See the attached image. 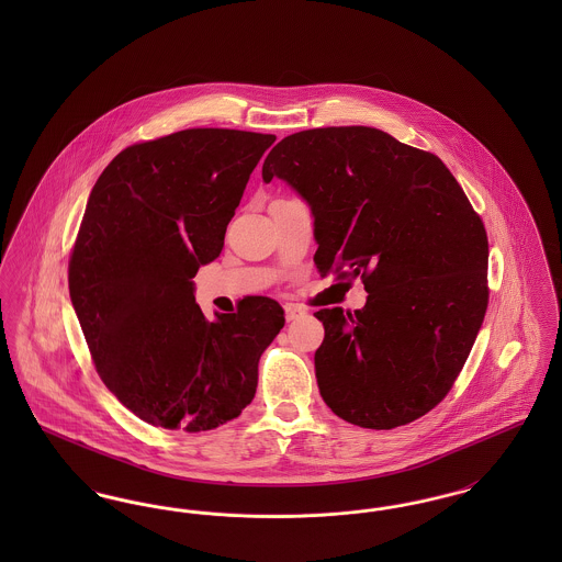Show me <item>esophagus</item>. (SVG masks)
Listing matches in <instances>:
<instances>
[{
  "label": "esophagus",
  "mask_w": 562,
  "mask_h": 562,
  "mask_svg": "<svg viewBox=\"0 0 562 562\" xmlns=\"http://www.w3.org/2000/svg\"><path fill=\"white\" fill-rule=\"evenodd\" d=\"M284 312H286V321L289 322L299 321V318H303V316L307 314L305 307H301V305H296V303L284 305Z\"/></svg>",
  "instance_id": "esophagus-1"
}]
</instances>
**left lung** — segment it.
<instances>
[{
  "instance_id": "8db88e82",
  "label": "left lung",
  "mask_w": 562,
  "mask_h": 562,
  "mask_svg": "<svg viewBox=\"0 0 562 562\" xmlns=\"http://www.w3.org/2000/svg\"><path fill=\"white\" fill-rule=\"evenodd\" d=\"M286 181L314 216L322 276L360 278L367 305L321 310L322 398L353 426L392 429L453 387L481 330L488 241L451 170L369 126L282 138L263 181Z\"/></svg>"
}]
</instances>
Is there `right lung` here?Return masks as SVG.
Listing matches in <instances>:
<instances>
[{"mask_svg": "<svg viewBox=\"0 0 562 562\" xmlns=\"http://www.w3.org/2000/svg\"><path fill=\"white\" fill-rule=\"evenodd\" d=\"M273 134L189 128L120 151L90 191L69 294L109 392L143 422L206 431L255 398L284 326L269 296L206 321L193 276L214 261Z\"/></svg>", "mask_w": 562, "mask_h": 562, "instance_id": "right-lung-1", "label": "right lung"}]
</instances>
